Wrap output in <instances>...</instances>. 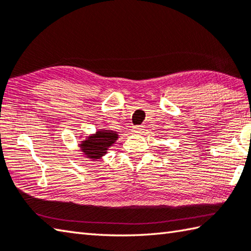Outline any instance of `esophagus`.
Instances as JSON below:
<instances>
[{"mask_svg": "<svg viewBox=\"0 0 251 251\" xmlns=\"http://www.w3.org/2000/svg\"><path fill=\"white\" fill-rule=\"evenodd\" d=\"M132 132H133L134 134H141V133H143V127H142L141 126H134V127H132Z\"/></svg>", "mask_w": 251, "mask_h": 251, "instance_id": "obj_1", "label": "esophagus"}]
</instances>
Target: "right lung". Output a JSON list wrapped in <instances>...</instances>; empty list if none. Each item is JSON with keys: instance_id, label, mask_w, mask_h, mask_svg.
<instances>
[{"instance_id": "obj_1", "label": "right lung", "mask_w": 251, "mask_h": 251, "mask_svg": "<svg viewBox=\"0 0 251 251\" xmlns=\"http://www.w3.org/2000/svg\"><path fill=\"white\" fill-rule=\"evenodd\" d=\"M118 140V133L112 130L99 129L94 134H89L86 139L81 141L79 148L83 155L88 159L98 160L107 154V151Z\"/></svg>"}]
</instances>
